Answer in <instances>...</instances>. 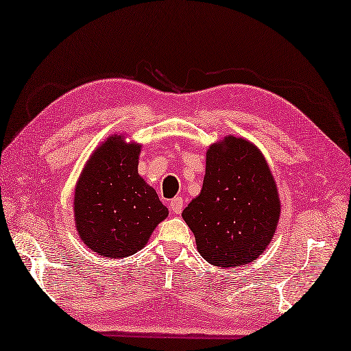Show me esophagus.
Listing matches in <instances>:
<instances>
[{
    "mask_svg": "<svg viewBox=\"0 0 351 351\" xmlns=\"http://www.w3.org/2000/svg\"><path fill=\"white\" fill-rule=\"evenodd\" d=\"M169 207H171V211H173L174 215H180V213L183 211V198H180V196L173 198L169 202Z\"/></svg>",
    "mask_w": 351,
    "mask_h": 351,
    "instance_id": "1",
    "label": "esophagus"
}]
</instances>
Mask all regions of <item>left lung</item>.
Returning a JSON list of instances; mask_svg holds the SVG:
<instances>
[{
    "mask_svg": "<svg viewBox=\"0 0 351 351\" xmlns=\"http://www.w3.org/2000/svg\"><path fill=\"white\" fill-rule=\"evenodd\" d=\"M281 204L269 165L253 143L229 135L210 146L201 193L182 216L208 263L241 267L267 249Z\"/></svg>",
    "mask_w": 351,
    "mask_h": 351,
    "instance_id": "8db88e82",
    "label": "left lung"
}]
</instances>
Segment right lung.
<instances>
[{"mask_svg": "<svg viewBox=\"0 0 351 351\" xmlns=\"http://www.w3.org/2000/svg\"><path fill=\"white\" fill-rule=\"evenodd\" d=\"M141 144L111 135L92 153L74 192L75 228L88 249L122 259L141 250L168 208L138 174Z\"/></svg>", "mask_w": 351, "mask_h": 351, "instance_id": "right-lung-1", "label": "right lung"}]
</instances>
